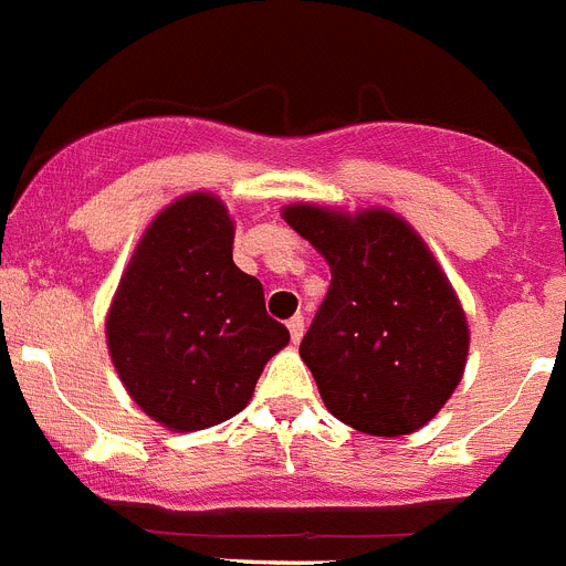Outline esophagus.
<instances>
[{
    "instance_id": "obj_1",
    "label": "esophagus",
    "mask_w": 566,
    "mask_h": 566,
    "mask_svg": "<svg viewBox=\"0 0 566 566\" xmlns=\"http://www.w3.org/2000/svg\"><path fill=\"white\" fill-rule=\"evenodd\" d=\"M303 331H305V319L300 317V314H294V317L289 319V334H292L294 345H297V342L303 339Z\"/></svg>"
}]
</instances>
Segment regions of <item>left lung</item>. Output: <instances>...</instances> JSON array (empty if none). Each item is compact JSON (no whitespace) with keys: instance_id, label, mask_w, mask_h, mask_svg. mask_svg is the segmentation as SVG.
I'll return each instance as SVG.
<instances>
[{"instance_id":"1","label":"left lung","mask_w":566,"mask_h":566,"mask_svg":"<svg viewBox=\"0 0 566 566\" xmlns=\"http://www.w3.org/2000/svg\"><path fill=\"white\" fill-rule=\"evenodd\" d=\"M331 266L328 297L300 356L325 407L359 432L396 438L449 401L469 356V325L423 241L387 210H283Z\"/></svg>"}]
</instances>
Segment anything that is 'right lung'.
Instances as JSON below:
<instances>
[{"label": "right lung", "mask_w": 566, "mask_h": 566, "mask_svg": "<svg viewBox=\"0 0 566 566\" xmlns=\"http://www.w3.org/2000/svg\"><path fill=\"white\" fill-rule=\"evenodd\" d=\"M134 401L176 432L216 427L252 398L289 331L261 280L232 263V221L210 193L174 201L148 227L106 319Z\"/></svg>", "instance_id": "right-lung-1"}]
</instances>
